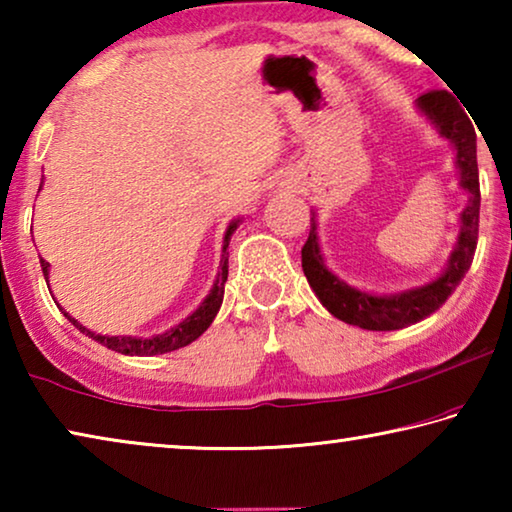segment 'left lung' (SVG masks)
Instances as JSON below:
<instances>
[{
  "label": "left lung",
  "instance_id": "left-lung-1",
  "mask_svg": "<svg viewBox=\"0 0 512 512\" xmlns=\"http://www.w3.org/2000/svg\"><path fill=\"white\" fill-rule=\"evenodd\" d=\"M418 108L427 115L440 135H445L456 146V167L461 171V187L470 194V201L461 214V235L449 257L447 271L427 287L397 293V296H370L366 291L352 289L339 277L327 271L323 255L318 248L316 216H311L309 237L302 246V271L307 275L309 287L327 311L348 325H359L372 332H391L406 325L420 323L433 311L445 305L454 289L470 271L476 239H479V164H476V133L470 117L458 106L454 97L445 90H431L420 94Z\"/></svg>",
  "mask_w": 512,
  "mask_h": 512
}]
</instances>
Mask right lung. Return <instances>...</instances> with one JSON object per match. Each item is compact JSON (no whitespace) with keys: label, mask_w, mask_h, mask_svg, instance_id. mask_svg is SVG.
I'll return each mask as SVG.
<instances>
[{"label":"right lung","mask_w":512,"mask_h":512,"mask_svg":"<svg viewBox=\"0 0 512 512\" xmlns=\"http://www.w3.org/2000/svg\"><path fill=\"white\" fill-rule=\"evenodd\" d=\"M237 228V221L230 223L228 232H225V239H223V257H221V271L216 275V282L210 291V296L203 300V305L198 307L192 316H187L183 323L171 327L169 332L153 336V339H133V336H99L90 332V329H85L83 325L76 323L72 316L69 318V323L76 325L101 345H106V348L121 352V354H131V357H153V354H164V352H173V350H180L189 345L192 341H196L198 336H201L207 327L212 325V320L216 316V311H219L221 302H223V291H225V280H228V253H225V248L230 244V237L232 232ZM40 266H42V273H45V280L49 275V262L47 259H40Z\"/></svg>","instance_id":"add662e5"}]
</instances>
